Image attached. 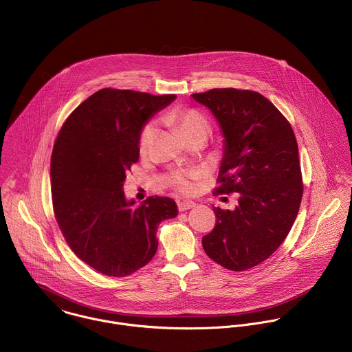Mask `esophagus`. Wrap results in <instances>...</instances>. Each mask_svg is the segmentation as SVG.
<instances>
[{"label": "esophagus", "mask_w": 352, "mask_h": 352, "mask_svg": "<svg viewBox=\"0 0 352 352\" xmlns=\"http://www.w3.org/2000/svg\"><path fill=\"white\" fill-rule=\"evenodd\" d=\"M195 207H196V203H195V201H190V200L178 201V210L181 212L192 210V208H195Z\"/></svg>", "instance_id": "34e87169"}]
</instances>
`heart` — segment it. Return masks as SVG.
Segmentation results:
<instances>
[{
  "mask_svg": "<svg viewBox=\"0 0 352 352\" xmlns=\"http://www.w3.org/2000/svg\"><path fill=\"white\" fill-rule=\"evenodd\" d=\"M168 121L175 124L184 136H188V135H190L196 131H201V129L210 131V124H208L207 118L200 111L193 110V109L177 107L170 111ZM153 133H155V125L152 122L146 124L142 128L140 136V148L142 151H145L148 148V145L151 144ZM177 185L185 193H189L193 189L192 182L188 178H185L184 175H179L177 178Z\"/></svg>",
  "mask_w": 352,
  "mask_h": 352,
  "instance_id": "1",
  "label": "heart"
}]
</instances>
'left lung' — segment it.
<instances>
[{"label": "left lung", "mask_w": 352, "mask_h": 352, "mask_svg": "<svg viewBox=\"0 0 352 352\" xmlns=\"http://www.w3.org/2000/svg\"><path fill=\"white\" fill-rule=\"evenodd\" d=\"M192 98L206 106L223 135L216 193L239 195L234 211L213 207L216 226L203 236L214 263L246 271L285 239L302 200L298 144L292 128L265 96L214 88Z\"/></svg>", "instance_id": "1"}]
</instances>
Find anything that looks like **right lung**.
Segmentation results:
<instances>
[{
	"label": "right lung",
	"mask_w": 352,
	"mask_h": 352,
	"mask_svg": "<svg viewBox=\"0 0 352 352\" xmlns=\"http://www.w3.org/2000/svg\"><path fill=\"white\" fill-rule=\"evenodd\" d=\"M175 98L100 89L72 113L56 140V219L73 253L103 275L121 278L146 265L157 249L159 223L178 214L173 199L149 197L133 208L136 201L124 193L142 128Z\"/></svg>",
	"instance_id": "add662e5"
}]
</instances>
